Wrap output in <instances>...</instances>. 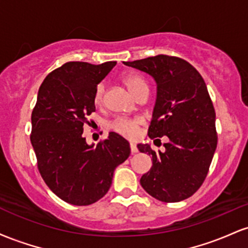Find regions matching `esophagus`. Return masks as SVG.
<instances>
[{"instance_id":"1","label":"esophagus","mask_w":248,"mask_h":248,"mask_svg":"<svg viewBox=\"0 0 248 248\" xmlns=\"http://www.w3.org/2000/svg\"><path fill=\"white\" fill-rule=\"evenodd\" d=\"M130 152H132V154L138 153V147H136V144L134 142H130Z\"/></svg>"}]
</instances>
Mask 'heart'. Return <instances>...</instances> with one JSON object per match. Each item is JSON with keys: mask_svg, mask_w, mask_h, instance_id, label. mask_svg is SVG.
<instances>
[{"mask_svg": "<svg viewBox=\"0 0 248 248\" xmlns=\"http://www.w3.org/2000/svg\"><path fill=\"white\" fill-rule=\"evenodd\" d=\"M121 80L126 85V87L130 91L134 96H136L141 91L148 88V82L143 77L136 75V73H126L121 77ZM105 96V86L104 84H99L94 92V102L95 105L104 104ZM140 124L139 119H127L120 118L112 124V128L116 133L126 136V138H134L138 134V126Z\"/></svg>", "mask_w": 248, "mask_h": 248, "instance_id": "heart-1", "label": "heart"}]
</instances>
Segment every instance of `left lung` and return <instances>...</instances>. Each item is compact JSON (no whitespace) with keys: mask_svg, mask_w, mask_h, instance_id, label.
Returning <instances> with one entry per match:
<instances>
[{"mask_svg":"<svg viewBox=\"0 0 248 248\" xmlns=\"http://www.w3.org/2000/svg\"><path fill=\"white\" fill-rule=\"evenodd\" d=\"M124 65L149 75L156 82V102L148 135L154 142L167 136L166 150L139 143L153 166L140 179L142 187L166 203L192 196L203 184L217 148L216 113L205 81L191 64L166 55Z\"/></svg>","mask_w":248,"mask_h":248,"instance_id":"8db88e82","label":"left lung"}]
</instances>
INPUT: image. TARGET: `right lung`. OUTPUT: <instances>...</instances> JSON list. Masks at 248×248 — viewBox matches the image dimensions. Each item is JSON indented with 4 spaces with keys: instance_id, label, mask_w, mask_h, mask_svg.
<instances>
[{
    "instance_id": "obj_1",
    "label": "right lung",
    "mask_w": 248,
    "mask_h": 248,
    "mask_svg": "<svg viewBox=\"0 0 248 248\" xmlns=\"http://www.w3.org/2000/svg\"><path fill=\"white\" fill-rule=\"evenodd\" d=\"M115 65L69 62L39 87L31 114V144L46 186L72 205H90L104 197L115 168L130 154L129 142L114 132L96 146L82 136L88 115L95 112V88Z\"/></svg>"
}]
</instances>
